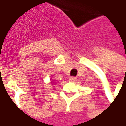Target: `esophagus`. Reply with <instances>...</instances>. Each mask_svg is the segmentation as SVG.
Instances as JSON below:
<instances>
[{
    "mask_svg": "<svg viewBox=\"0 0 126 126\" xmlns=\"http://www.w3.org/2000/svg\"><path fill=\"white\" fill-rule=\"evenodd\" d=\"M69 80L70 82H75L76 80V77H74V76H71V77H69Z\"/></svg>",
    "mask_w": 126,
    "mask_h": 126,
    "instance_id": "esophagus-1",
    "label": "esophagus"
}]
</instances>
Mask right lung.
<instances>
[{
    "instance_id": "1",
    "label": "right lung",
    "mask_w": 126,
    "mask_h": 126,
    "mask_svg": "<svg viewBox=\"0 0 126 126\" xmlns=\"http://www.w3.org/2000/svg\"><path fill=\"white\" fill-rule=\"evenodd\" d=\"M54 81H55V80H54ZM53 83V81H52V82H51V83Z\"/></svg>"
}]
</instances>
